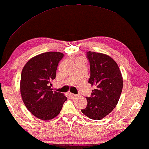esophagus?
<instances>
[{"label": "esophagus", "mask_w": 149, "mask_h": 149, "mask_svg": "<svg viewBox=\"0 0 149 149\" xmlns=\"http://www.w3.org/2000/svg\"><path fill=\"white\" fill-rule=\"evenodd\" d=\"M70 97L72 99H74L77 96V95H75V94H74V93H70Z\"/></svg>", "instance_id": "esophagus-1"}]
</instances>
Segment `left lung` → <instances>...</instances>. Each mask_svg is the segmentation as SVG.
Listing matches in <instances>:
<instances>
[{"mask_svg":"<svg viewBox=\"0 0 149 149\" xmlns=\"http://www.w3.org/2000/svg\"><path fill=\"white\" fill-rule=\"evenodd\" d=\"M87 56L91 72L88 82L95 89L91 97H86L87 107L81 112L91 119L100 120L117 105L123 85V76L117 63L109 56L89 51Z\"/></svg>","mask_w":149,"mask_h":149,"instance_id":"8db88e82","label":"left lung"}]
</instances>
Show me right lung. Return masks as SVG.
<instances>
[{
    "mask_svg": "<svg viewBox=\"0 0 149 149\" xmlns=\"http://www.w3.org/2000/svg\"><path fill=\"white\" fill-rule=\"evenodd\" d=\"M63 54L49 52L28 61L21 74L20 89L24 103L33 115L43 121L58 116L67 97L52 91V81Z\"/></svg>",
    "mask_w": 149,
    "mask_h": 149,
    "instance_id": "1",
    "label": "right lung"
}]
</instances>
